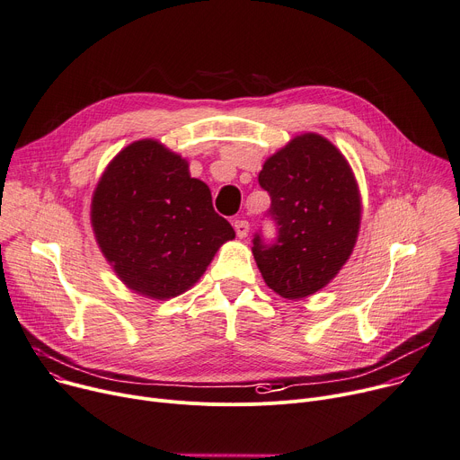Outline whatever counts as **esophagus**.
Returning a JSON list of instances; mask_svg holds the SVG:
<instances>
[{"label": "esophagus", "mask_w": 460, "mask_h": 460, "mask_svg": "<svg viewBox=\"0 0 460 460\" xmlns=\"http://www.w3.org/2000/svg\"><path fill=\"white\" fill-rule=\"evenodd\" d=\"M234 228H235L237 237H241V239L249 235V232H251V225H249V221H246V219H235L234 221Z\"/></svg>", "instance_id": "34e87169"}]
</instances>
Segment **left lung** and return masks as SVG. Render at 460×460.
I'll use <instances>...</instances> for the list:
<instances>
[{
  "mask_svg": "<svg viewBox=\"0 0 460 460\" xmlns=\"http://www.w3.org/2000/svg\"><path fill=\"white\" fill-rule=\"evenodd\" d=\"M258 181L278 225L272 244L258 234L252 241L265 284L288 300L314 295L358 243L363 204L356 174L330 139L305 132L265 160Z\"/></svg>",
  "mask_w": 460,
  "mask_h": 460,
  "instance_id": "8db88e82",
  "label": "left lung"
}]
</instances>
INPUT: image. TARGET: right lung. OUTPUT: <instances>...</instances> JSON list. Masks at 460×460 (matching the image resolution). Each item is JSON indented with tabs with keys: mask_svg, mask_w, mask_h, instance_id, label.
I'll list each match as a JSON object with an SVG mask.
<instances>
[{
	"mask_svg": "<svg viewBox=\"0 0 460 460\" xmlns=\"http://www.w3.org/2000/svg\"><path fill=\"white\" fill-rule=\"evenodd\" d=\"M92 228L123 284L153 300L193 288L221 244L235 237L190 164L158 139H137L104 169L92 197Z\"/></svg>",
	"mask_w": 460,
	"mask_h": 460,
	"instance_id": "right-lung-1",
	"label": "right lung"
}]
</instances>
